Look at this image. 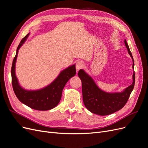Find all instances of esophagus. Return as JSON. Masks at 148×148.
<instances>
[{"mask_svg":"<svg viewBox=\"0 0 148 148\" xmlns=\"http://www.w3.org/2000/svg\"><path fill=\"white\" fill-rule=\"evenodd\" d=\"M84 66V64H83L82 62H77V63L76 64V69H77V71H78L79 70L82 69Z\"/></svg>","mask_w":148,"mask_h":148,"instance_id":"obj_1","label":"esophagus"}]
</instances>
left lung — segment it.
<instances>
[{
    "mask_svg": "<svg viewBox=\"0 0 148 148\" xmlns=\"http://www.w3.org/2000/svg\"><path fill=\"white\" fill-rule=\"evenodd\" d=\"M128 53L134 61L129 46L125 39ZM78 77L82 80L83 99L85 107L91 112L99 115H107L120 110L126 103L135 86V74H133L132 84L120 92H106L98 87L93 79L83 70H79Z\"/></svg>",
    "mask_w": 148,
    "mask_h": 148,
    "instance_id": "left-lung-1",
    "label": "left lung"
}]
</instances>
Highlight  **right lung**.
I'll list each match as a JSON object with an SVG mask.
<instances>
[{
    "label": "right lung",
    "instance_id": "add662e5",
    "mask_svg": "<svg viewBox=\"0 0 148 148\" xmlns=\"http://www.w3.org/2000/svg\"><path fill=\"white\" fill-rule=\"evenodd\" d=\"M29 34V33L21 39L13 60L11 75L13 91L18 100L30 108L37 110H51L59 104L65 85L75 75V65H71L62 71L56 79L45 88L38 90H26L23 89L20 85L16 77L15 64L19 49L25 43Z\"/></svg>",
    "mask_w": 148,
    "mask_h": 148
}]
</instances>
